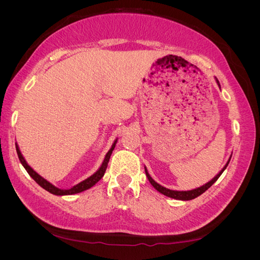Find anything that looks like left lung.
Returning a JSON list of instances; mask_svg holds the SVG:
<instances>
[{
  "instance_id": "obj_1",
  "label": "left lung",
  "mask_w": 260,
  "mask_h": 260,
  "mask_svg": "<svg viewBox=\"0 0 260 260\" xmlns=\"http://www.w3.org/2000/svg\"><path fill=\"white\" fill-rule=\"evenodd\" d=\"M217 82L219 83V81H217ZM230 159H231V158H230ZM230 159L228 160L226 165L222 168V170L220 171L219 174H218L214 179H212L211 181H209L208 183H206L205 185H203V186H201V187L195 188V190H191V191H172V190H169V188L164 187V186L159 185L157 182H155V181L151 178V176L148 175V172H147L146 168H145V174H146V177H147L148 181H149V182H151V184L156 188L157 191L160 192L161 194L166 195V196H168V198H171V199L181 200V201H190V200H193V199H195V198H198V196H200L201 194H203L204 192H205L206 190H208V188L216 182V181L218 180V178H219L220 176H221V174L224 171V169L226 168L228 164H229Z\"/></svg>"
}]
</instances>
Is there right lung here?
<instances>
[{
	"mask_svg": "<svg viewBox=\"0 0 260 260\" xmlns=\"http://www.w3.org/2000/svg\"><path fill=\"white\" fill-rule=\"evenodd\" d=\"M116 142H117V140L114 142L112 148L109 149L108 153L106 154L105 159H104L103 164H102V166L100 167V169L95 172V174L92 175L90 178L85 179L84 181H82V182H80L79 184H77V185L73 186L72 188H69V190H60V188H58V187H56V186H54L53 184H51V183L49 182V181H46L45 179H43L41 176H39V175L37 174V172H36L32 168H31V167L29 166V165L26 162L25 158H23L21 153H20V151H19V148H18L17 144H16V151H17L18 158H19L20 162L22 164V166L25 167V169L27 170V172L30 175V177L32 178L39 185L42 186V187L44 188V190H46V191L52 193V194H55V195H72V194H77V193H80V192H82V191L88 190V188L92 187L96 182H99V181H100L102 178H103V176H104V174H105V171H106V168H107V164H108L109 158H111V155H112V153H113V151H114V148H115Z\"/></svg>",
	"mask_w": 260,
	"mask_h": 260,
	"instance_id": "right-lung-1",
	"label": "right lung"
}]
</instances>
